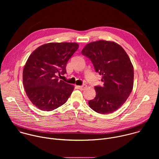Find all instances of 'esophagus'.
<instances>
[{"mask_svg": "<svg viewBox=\"0 0 159 159\" xmlns=\"http://www.w3.org/2000/svg\"><path fill=\"white\" fill-rule=\"evenodd\" d=\"M77 87H78V89H79L83 90H85V89H86V87H87V85H86L85 84H83L82 85H80V86H77Z\"/></svg>", "mask_w": 159, "mask_h": 159, "instance_id": "obj_1", "label": "esophagus"}]
</instances>
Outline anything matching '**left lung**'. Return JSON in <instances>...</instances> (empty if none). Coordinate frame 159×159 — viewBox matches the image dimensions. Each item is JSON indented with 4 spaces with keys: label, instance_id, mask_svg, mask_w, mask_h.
I'll return each mask as SVG.
<instances>
[{
    "label": "left lung",
    "instance_id": "left-lung-1",
    "mask_svg": "<svg viewBox=\"0 0 159 159\" xmlns=\"http://www.w3.org/2000/svg\"><path fill=\"white\" fill-rule=\"evenodd\" d=\"M82 54L91 60L104 82L102 86H95L96 96L89 101V107L101 114L118 110L133 87V66L128 55L120 44L104 40L88 43Z\"/></svg>",
    "mask_w": 159,
    "mask_h": 159
}]
</instances>
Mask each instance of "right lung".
I'll list each match as a JSON object with an SVG mask.
<instances>
[{
    "instance_id": "right-lung-1",
    "label": "right lung",
    "mask_w": 159,
    "mask_h": 159,
    "mask_svg": "<svg viewBox=\"0 0 159 159\" xmlns=\"http://www.w3.org/2000/svg\"><path fill=\"white\" fill-rule=\"evenodd\" d=\"M79 48L76 43H49L37 48L29 57L22 82L31 102L42 111H50L65 104L74 86L58 79L65 74L69 60Z\"/></svg>"
}]
</instances>
